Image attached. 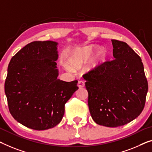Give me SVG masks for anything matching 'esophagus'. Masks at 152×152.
<instances>
[{"instance_id":"obj_1","label":"esophagus","mask_w":152,"mask_h":152,"mask_svg":"<svg viewBox=\"0 0 152 152\" xmlns=\"http://www.w3.org/2000/svg\"><path fill=\"white\" fill-rule=\"evenodd\" d=\"M78 87L79 88H83L85 87V82L83 80H79L78 83Z\"/></svg>"}]
</instances>
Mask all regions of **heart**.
Returning a JSON list of instances; mask_svg holds the SVG:
<instances>
[{"mask_svg": "<svg viewBox=\"0 0 152 152\" xmlns=\"http://www.w3.org/2000/svg\"><path fill=\"white\" fill-rule=\"evenodd\" d=\"M96 46V45L91 44L72 50L67 57V63L70 67L73 69H78L85 65L88 61L89 68L91 69H97L104 64L108 59L107 50L104 47H99L93 53Z\"/></svg>", "mask_w": 152, "mask_h": 152, "instance_id": "obj_1", "label": "heart"}]
</instances>
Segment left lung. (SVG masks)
<instances>
[{
	"instance_id": "8db88e82",
	"label": "left lung",
	"mask_w": 152,
	"mask_h": 152,
	"mask_svg": "<svg viewBox=\"0 0 152 152\" xmlns=\"http://www.w3.org/2000/svg\"><path fill=\"white\" fill-rule=\"evenodd\" d=\"M113 56L84 74L92 119L106 127H118L141 114L148 91L141 58L126 43L112 39Z\"/></svg>"
}]
</instances>
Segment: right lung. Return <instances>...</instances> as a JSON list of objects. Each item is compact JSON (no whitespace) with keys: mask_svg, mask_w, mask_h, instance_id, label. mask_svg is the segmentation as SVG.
<instances>
[{"mask_svg":"<svg viewBox=\"0 0 152 152\" xmlns=\"http://www.w3.org/2000/svg\"><path fill=\"white\" fill-rule=\"evenodd\" d=\"M58 43L33 42L11 58L4 83L9 110L18 122L36 130L62 120L65 104L78 90V81L57 78Z\"/></svg>","mask_w":152,"mask_h":152,"instance_id":"obj_1","label":"right lung"}]
</instances>
